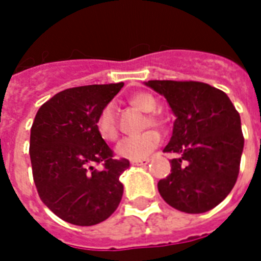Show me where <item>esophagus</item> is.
Instances as JSON below:
<instances>
[{"mask_svg": "<svg viewBox=\"0 0 261 261\" xmlns=\"http://www.w3.org/2000/svg\"><path fill=\"white\" fill-rule=\"evenodd\" d=\"M149 159H142V160H133L131 164L133 166H145V164H148Z\"/></svg>", "mask_w": 261, "mask_h": 261, "instance_id": "esophagus-1", "label": "esophagus"}]
</instances>
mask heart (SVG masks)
I'll return each instance as SVG.
<instances>
[{"mask_svg": "<svg viewBox=\"0 0 261 261\" xmlns=\"http://www.w3.org/2000/svg\"><path fill=\"white\" fill-rule=\"evenodd\" d=\"M131 104L139 108L144 112H152L148 115L146 119V127L152 126L162 127L164 124V120L162 116L157 113H153V111L157 108V99L149 93H135L130 98ZM95 127L101 138L105 141H116L119 137V126H117L116 116V105L115 102H108L102 107L99 111L97 120H95ZM160 144V134L154 130H148L139 135L134 137H127L122 139L117 145L116 152L120 157L130 159V160H141L150 154L154 149Z\"/></svg>", "mask_w": 261, "mask_h": 261, "instance_id": "heart-1", "label": "heart"}]
</instances>
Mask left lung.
<instances>
[{
  "mask_svg": "<svg viewBox=\"0 0 261 261\" xmlns=\"http://www.w3.org/2000/svg\"><path fill=\"white\" fill-rule=\"evenodd\" d=\"M176 116L164 152L176 153L171 174L157 189L186 214H202L223 201L238 178L244 150L241 117L224 91L194 81H149Z\"/></svg>",
  "mask_w": 261,
  "mask_h": 261,
  "instance_id": "1",
  "label": "left lung"
}]
</instances>
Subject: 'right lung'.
<instances>
[{
	"label": "right lung",
	"mask_w": 261,
	"mask_h": 261,
	"mask_svg": "<svg viewBox=\"0 0 261 261\" xmlns=\"http://www.w3.org/2000/svg\"><path fill=\"white\" fill-rule=\"evenodd\" d=\"M124 83L67 89L38 109L30 135L34 184L49 210L76 226L101 223L123 196L120 175L130 167L115 159L95 120ZM101 164L102 170L94 168Z\"/></svg>",
	"instance_id": "obj_1"
}]
</instances>
